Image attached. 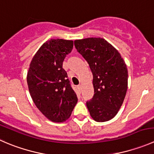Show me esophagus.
I'll list each match as a JSON object with an SVG mask.
<instances>
[{
    "label": "esophagus",
    "mask_w": 154,
    "mask_h": 154,
    "mask_svg": "<svg viewBox=\"0 0 154 154\" xmlns=\"http://www.w3.org/2000/svg\"><path fill=\"white\" fill-rule=\"evenodd\" d=\"M77 89H78V90L80 92V91H81V89H82L81 85H79V86H77Z\"/></svg>",
    "instance_id": "obj_1"
}]
</instances>
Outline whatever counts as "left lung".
I'll return each mask as SVG.
<instances>
[{
    "instance_id": "1",
    "label": "left lung",
    "mask_w": 154,
    "mask_h": 154,
    "mask_svg": "<svg viewBox=\"0 0 154 154\" xmlns=\"http://www.w3.org/2000/svg\"><path fill=\"white\" fill-rule=\"evenodd\" d=\"M74 46L88 62L93 75L95 94L86 102L90 116L97 122L108 121L118 113L126 96V63L120 53L104 38L75 40Z\"/></svg>"
}]
</instances>
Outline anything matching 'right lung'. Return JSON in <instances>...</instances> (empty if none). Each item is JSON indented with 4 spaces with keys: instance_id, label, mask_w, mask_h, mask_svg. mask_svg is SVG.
<instances>
[{
    "instance_id": "add662e5",
    "label": "right lung",
    "mask_w": 154,
    "mask_h": 154,
    "mask_svg": "<svg viewBox=\"0 0 154 154\" xmlns=\"http://www.w3.org/2000/svg\"><path fill=\"white\" fill-rule=\"evenodd\" d=\"M74 41L51 39L41 46L33 57L27 83L30 95L40 111L48 120L65 122L71 117L77 97L62 68Z\"/></svg>"
}]
</instances>
